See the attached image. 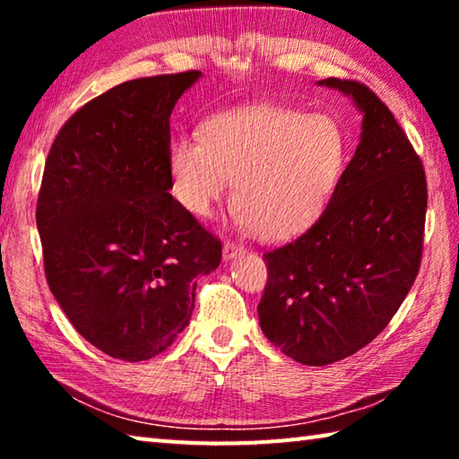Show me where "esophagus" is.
<instances>
[{"instance_id": "34e87169", "label": "esophagus", "mask_w": 459, "mask_h": 459, "mask_svg": "<svg viewBox=\"0 0 459 459\" xmlns=\"http://www.w3.org/2000/svg\"><path fill=\"white\" fill-rule=\"evenodd\" d=\"M245 253V247L238 245V243H232V240H227L222 247V255L224 259H235L237 255H243Z\"/></svg>"}]
</instances>
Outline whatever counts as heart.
<instances>
[{
    "mask_svg": "<svg viewBox=\"0 0 459 459\" xmlns=\"http://www.w3.org/2000/svg\"><path fill=\"white\" fill-rule=\"evenodd\" d=\"M344 166V137L325 115L248 107L204 121L200 139L178 137L168 150L172 194L206 219L230 182L240 227L261 240L307 230L328 206Z\"/></svg>",
    "mask_w": 459,
    "mask_h": 459,
    "instance_id": "heart-1",
    "label": "heart"
}]
</instances>
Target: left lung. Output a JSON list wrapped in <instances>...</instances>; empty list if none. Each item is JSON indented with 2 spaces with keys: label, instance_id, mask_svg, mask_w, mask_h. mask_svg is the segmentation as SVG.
I'll list each match as a JSON object with an SVG mask.
<instances>
[{
  "label": "left lung",
  "instance_id": "obj_1",
  "mask_svg": "<svg viewBox=\"0 0 459 459\" xmlns=\"http://www.w3.org/2000/svg\"><path fill=\"white\" fill-rule=\"evenodd\" d=\"M364 113L360 143L312 227L263 253L261 330L290 359L325 367L370 344L397 314L421 267L423 161L367 84L325 79Z\"/></svg>",
  "mask_w": 459,
  "mask_h": 459
}]
</instances>
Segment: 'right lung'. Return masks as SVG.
Listing matches in <instances>:
<instances>
[{
    "label": "right lung",
    "instance_id": "right-lung-1",
    "mask_svg": "<svg viewBox=\"0 0 459 459\" xmlns=\"http://www.w3.org/2000/svg\"><path fill=\"white\" fill-rule=\"evenodd\" d=\"M202 73L121 82L82 105L48 152L36 224L44 273L92 346L150 360L190 322L194 277L221 265V238L169 194V115Z\"/></svg>",
    "mask_w": 459,
    "mask_h": 459
}]
</instances>
